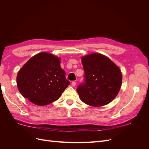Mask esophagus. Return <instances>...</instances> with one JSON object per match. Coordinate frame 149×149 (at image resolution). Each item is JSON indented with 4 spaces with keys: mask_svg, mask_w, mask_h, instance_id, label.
Wrapping results in <instances>:
<instances>
[{
    "mask_svg": "<svg viewBox=\"0 0 149 149\" xmlns=\"http://www.w3.org/2000/svg\"><path fill=\"white\" fill-rule=\"evenodd\" d=\"M76 85V83L75 81H73V82L71 83V86H73V87H74Z\"/></svg>",
    "mask_w": 149,
    "mask_h": 149,
    "instance_id": "34e87169",
    "label": "esophagus"
}]
</instances>
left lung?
Masks as SVG:
<instances>
[{
    "label": "left lung",
    "mask_w": 149,
    "mask_h": 149,
    "mask_svg": "<svg viewBox=\"0 0 149 149\" xmlns=\"http://www.w3.org/2000/svg\"><path fill=\"white\" fill-rule=\"evenodd\" d=\"M84 83L77 88L80 100L93 107L108 104L118 95L123 76L118 65L107 56L98 53L81 57Z\"/></svg>",
    "instance_id": "obj_1"
}]
</instances>
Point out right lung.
<instances>
[{
	"label": "right lung",
	"instance_id": "1",
	"mask_svg": "<svg viewBox=\"0 0 149 149\" xmlns=\"http://www.w3.org/2000/svg\"><path fill=\"white\" fill-rule=\"evenodd\" d=\"M60 58L42 52L31 57L17 75V86L25 98L38 106L56 101L68 86Z\"/></svg>",
	"mask_w": 149,
	"mask_h": 149
}]
</instances>
